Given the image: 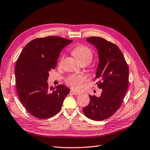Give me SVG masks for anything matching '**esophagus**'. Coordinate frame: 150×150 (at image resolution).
Segmentation results:
<instances>
[{"label":"esophagus","instance_id":"obj_1","mask_svg":"<svg viewBox=\"0 0 150 150\" xmlns=\"http://www.w3.org/2000/svg\"><path fill=\"white\" fill-rule=\"evenodd\" d=\"M70 93H71V94H74V95H76V96L80 94V93L79 92H76V91H74V90H71V91H70Z\"/></svg>","mask_w":150,"mask_h":150}]
</instances>
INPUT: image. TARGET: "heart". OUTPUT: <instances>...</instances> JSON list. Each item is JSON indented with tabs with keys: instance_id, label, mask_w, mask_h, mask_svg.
<instances>
[{
	"instance_id": "b5f03b06",
	"label": "heart",
	"mask_w": 150,
	"mask_h": 150,
	"mask_svg": "<svg viewBox=\"0 0 150 150\" xmlns=\"http://www.w3.org/2000/svg\"><path fill=\"white\" fill-rule=\"evenodd\" d=\"M72 54L80 64H89L93 60V54L91 50L83 45H80L75 47L72 50ZM64 59L62 56L61 62ZM86 80V78L84 75H73L68 77L66 83L69 86L74 89H79L81 88L82 84Z\"/></svg>"
}]
</instances>
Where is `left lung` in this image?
Listing matches in <instances>:
<instances>
[{"label":"left lung","instance_id":"1","mask_svg":"<svg viewBox=\"0 0 150 150\" xmlns=\"http://www.w3.org/2000/svg\"><path fill=\"white\" fill-rule=\"evenodd\" d=\"M86 41L94 45L98 53L96 79L99 80L97 86L102 91L100 97L89 96V103L83 112L91 120L102 121L120 107L128 87L129 68L116 45L101 37H89Z\"/></svg>","mask_w":150,"mask_h":150}]
</instances>
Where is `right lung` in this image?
<instances>
[{
    "label": "right lung",
    "instance_id": "add662e5",
    "mask_svg": "<svg viewBox=\"0 0 150 150\" xmlns=\"http://www.w3.org/2000/svg\"><path fill=\"white\" fill-rule=\"evenodd\" d=\"M71 42L57 36L35 38L25 45L18 57L15 74L19 98L37 118L47 119L57 114L70 92L64 85L50 88L47 81L61 51Z\"/></svg>",
    "mask_w": 150,
    "mask_h": 150
}]
</instances>
